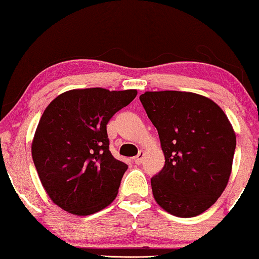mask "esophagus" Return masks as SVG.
<instances>
[{
	"mask_svg": "<svg viewBox=\"0 0 259 259\" xmlns=\"http://www.w3.org/2000/svg\"><path fill=\"white\" fill-rule=\"evenodd\" d=\"M143 159H144V151H139V153H138L137 157L133 158V160L137 165H140L141 162H143Z\"/></svg>",
	"mask_w": 259,
	"mask_h": 259,
	"instance_id": "34e87169",
	"label": "esophagus"
}]
</instances>
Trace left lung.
I'll list each match as a JSON object with an SVG mask.
<instances>
[{
	"mask_svg": "<svg viewBox=\"0 0 259 259\" xmlns=\"http://www.w3.org/2000/svg\"><path fill=\"white\" fill-rule=\"evenodd\" d=\"M139 99L165 155L151 179L155 201L177 217L203 213L231 175L236 134L228 116L211 99L191 92H145Z\"/></svg>",
	"mask_w": 259,
	"mask_h": 259,
	"instance_id": "left-lung-1",
	"label": "left lung"
}]
</instances>
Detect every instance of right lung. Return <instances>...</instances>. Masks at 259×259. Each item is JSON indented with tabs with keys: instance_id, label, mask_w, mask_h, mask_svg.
<instances>
[{
	"instance_id": "obj_1",
	"label": "right lung",
	"mask_w": 259,
	"mask_h": 259,
	"mask_svg": "<svg viewBox=\"0 0 259 259\" xmlns=\"http://www.w3.org/2000/svg\"><path fill=\"white\" fill-rule=\"evenodd\" d=\"M136 97V90H72L45 109L31 155L42 186L62 210L88 215L115 199L128 166L109 151L107 123Z\"/></svg>"
}]
</instances>
